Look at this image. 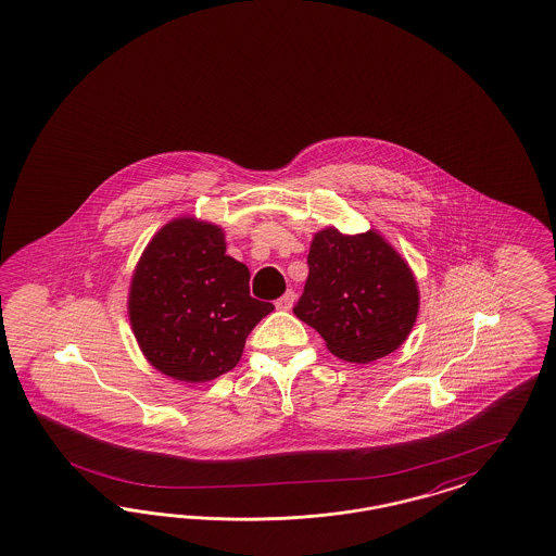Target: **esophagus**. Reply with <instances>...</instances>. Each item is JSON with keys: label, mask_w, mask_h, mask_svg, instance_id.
<instances>
[{"label": "esophagus", "mask_w": 556, "mask_h": 556, "mask_svg": "<svg viewBox=\"0 0 556 556\" xmlns=\"http://www.w3.org/2000/svg\"><path fill=\"white\" fill-rule=\"evenodd\" d=\"M293 302H295V293L289 289L275 302V306H277V309H289V307L293 306Z\"/></svg>", "instance_id": "34e87169"}]
</instances>
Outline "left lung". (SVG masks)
<instances>
[{
    "instance_id": "left-lung-1",
    "label": "left lung",
    "mask_w": 556,
    "mask_h": 556,
    "mask_svg": "<svg viewBox=\"0 0 556 556\" xmlns=\"http://www.w3.org/2000/svg\"><path fill=\"white\" fill-rule=\"evenodd\" d=\"M295 316L351 364L376 362L403 345L419 312L417 281L380 233L318 231L307 254Z\"/></svg>"
}]
</instances>
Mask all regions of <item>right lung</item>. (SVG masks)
<instances>
[{"instance_id":"1","label":"right lung","mask_w":556,"mask_h":556,"mask_svg":"<svg viewBox=\"0 0 556 556\" xmlns=\"http://www.w3.org/2000/svg\"><path fill=\"white\" fill-rule=\"evenodd\" d=\"M250 270L226 254L224 231L192 217L153 236L135 268L129 318L148 362L180 382L236 367L273 304L250 295Z\"/></svg>"}]
</instances>
